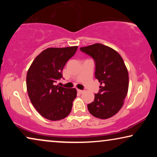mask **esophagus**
Listing matches in <instances>:
<instances>
[{"mask_svg":"<svg viewBox=\"0 0 157 157\" xmlns=\"http://www.w3.org/2000/svg\"><path fill=\"white\" fill-rule=\"evenodd\" d=\"M77 91H78V93H79V94H83V92H84V91H83V90H80V89L77 90Z\"/></svg>","mask_w":157,"mask_h":157,"instance_id":"1","label":"esophagus"}]
</instances>
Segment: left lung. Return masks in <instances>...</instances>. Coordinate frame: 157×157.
Segmentation results:
<instances>
[{"label": "left lung", "mask_w": 157, "mask_h": 157, "mask_svg": "<svg viewBox=\"0 0 157 157\" xmlns=\"http://www.w3.org/2000/svg\"><path fill=\"white\" fill-rule=\"evenodd\" d=\"M80 49L95 61V76L100 83L99 93L87 106L89 111L101 119L112 117L123 106L128 93V73L124 60L114 49L101 44Z\"/></svg>", "instance_id": "1"}]
</instances>
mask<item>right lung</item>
<instances>
[{
  "mask_svg": "<svg viewBox=\"0 0 157 157\" xmlns=\"http://www.w3.org/2000/svg\"><path fill=\"white\" fill-rule=\"evenodd\" d=\"M78 46L48 48L32 62L26 76V87L32 104L40 116L51 121L68 117L76 98V89H66L56 83L63 77L66 62L76 53Z\"/></svg>",
  "mask_w": 157,
  "mask_h": 157,
  "instance_id": "1",
  "label": "right lung"
}]
</instances>
